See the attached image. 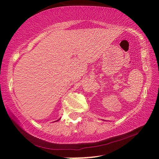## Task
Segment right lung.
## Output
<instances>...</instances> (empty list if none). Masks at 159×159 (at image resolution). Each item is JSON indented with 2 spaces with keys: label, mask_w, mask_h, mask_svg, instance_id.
<instances>
[{
  "label": "right lung",
  "mask_w": 159,
  "mask_h": 159,
  "mask_svg": "<svg viewBox=\"0 0 159 159\" xmlns=\"http://www.w3.org/2000/svg\"><path fill=\"white\" fill-rule=\"evenodd\" d=\"M59 120H60V119H59Z\"/></svg>",
  "instance_id": "add662e5"
}]
</instances>
